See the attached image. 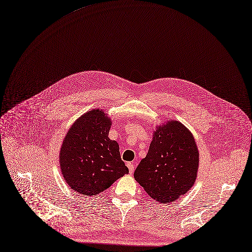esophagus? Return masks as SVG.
<instances>
[{
	"instance_id": "esophagus-1",
	"label": "esophagus",
	"mask_w": 252,
	"mask_h": 252,
	"mask_svg": "<svg viewBox=\"0 0 252 252\" xmlns=\"http://www.w3.org/2000/svg\"><path fill=\"white\" fill-rule=\"evenodd\" d=\"M127 167L129 168V173L132 174L134 172V165L131 163V162H128L127 163Z\"/></svg>"
}]
</instances>
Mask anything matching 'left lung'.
<instances>
[{
    "label": "left lung",
    "mask_w": 252,
    "mask_h": 252,
    "mask_svg": "<svg viewBox=\"0 0 252 252\" xmlns=\"http://www.w3.org/2000/svg\"><path fill=\"white\" fill-rule=\"evenodd\" d=\"M157 128L134 177L152 198L168 203L193 186L199 155L193 136L181 122L172 120Z\"/></svg>",
    "instance_id": "left-lung-1"
}]
</instances>
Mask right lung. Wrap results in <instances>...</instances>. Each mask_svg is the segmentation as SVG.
Listing matches in <instances>:
<instances>
[{
	"label": "right lung",
	"instance_id": "right-lung-1",
	"mask_svg": "<svg viewBox=\"0 0 252 252\" xmlns=\"http://www.w3.org/2000/svg\"><path fill=\"white\" fill-rule=\"evenodd\" d=\"M111 119L101 109L80 116L62 145L60 165L67 185L77 193L95 195L129 173L119 146L108 138Z\"/></svg>",
	"mask_w": 252,
	"mask_h": 252
}]
</instances>
